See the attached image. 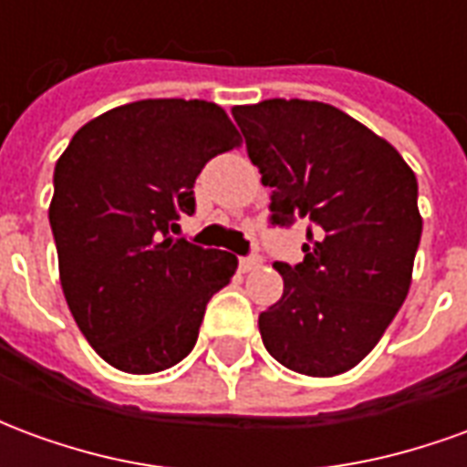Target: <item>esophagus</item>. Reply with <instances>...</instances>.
<instances>
[{"mask_svg":"<svg viewBox=\"0 0 467 467\" xmlns=\"http://www.w3.org/2000/svg\"><path fill=\"white\" fill-rule=\"evenodd\" d=\"M260 265H263V257H260V254H253V257H243V260H240V270H243V273H253Z\"/></svg>","mask_w":467,"mask_h":467,"instance_id":"esophagus-1","label":"esophagus"}]
</instances>
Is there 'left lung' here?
<instances>
[{
    "label": "left lung",
    "mask_w": 467,
    "mask_h": 467,
    "mask_svg": "<svg viewBox=\"0 0 467 467\" xmlns=\"http://www.w3.org/2000/svg\"><path fill=\"white\" fill-rule=\"evenodd\" d=\"M233 117L273 187V224L313 223L303 263L273 265L285 287L260 315L265 348L310 378L352 370L410 290L422 233L415 172L388 140L325 102L265 99Z\"/></svg>",
    "instance_id": "obj_1"
}]
</instances>
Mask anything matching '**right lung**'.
Here are the masks:
<instances>
[{"mask_svg":"<svg viewBox=\"0 0 467 467\" xmlns=\"http://www.w3.org/2000/svg\"><path fill=\"white\" fill-rule=\"evenodd\" d=\"M243 144L223 107L140 99L79 127L55 167L49 224L59 283L87 343L112 368L150 375L197 343L204 307L237 257L174 240L194 180Z\"/></svg>","mask_w":467,"mask_h":467,"instance_id":"right-lung-1","label":"right lung"}]
</instances>
